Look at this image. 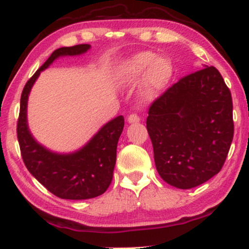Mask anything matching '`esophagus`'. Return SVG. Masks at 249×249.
Here are the masks:
<instances>
[{
  "mask_svg": "<svg viewBox=\"0 0 249 249\" xmlns=\"http://www.w3.org/2000/svg\"><path fill=\"white\" fill-rule=\"evenodd\" d=\"M140 117H138L137 114H130L127 119V121L129 122V124H137V122H140Z\"/></svg>",
  "mask_w": 249,
  "mask_h": 249,
  "instance_id": "esophagus-1",
  "label": "esophagus"
}]
</instances>
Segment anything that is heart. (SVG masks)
<instances>
[{"label": "heart", "instance_id": "1", "mask_svg": "<svg viewBox=\"0 0 249 249\" xmlns=\"http://www.w3.org/2000/svg\"><path fill=\"white\" fill-rule=\"evenodd\" d=\"M174 66L168 57H158L152 51H142L129 57L118 70V81L132 86L143 79V93L151 99L166 88L172 80Z\"/></svg>", "mask_w": 249, "mask_h": 249}]
</instances>
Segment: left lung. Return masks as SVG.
Masks as SVG:
<instances>
[{
    "mask_svg": "<svg viewBox=\"0 0 249 249\" xmlns=\"http://www.w3.org/2000/svg\"><path fill=\"white\" fill-rule=\"evenodd\" d=\"M232 107L214 66L182 77L152 103L146 128L164 182L192 189L219 173L233 138Z\"/></svg>",
    "mask_w": 249,
    "mask_h": 249,
    "instance_id": "obj_1",
    "label": "left lung"
}]
</instances>
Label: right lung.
<instances>
[{
	"instance_id": "1",
	"label": "right lung",
	"mask_w": 249,
	"mask_h": 249,
	"mask_svg": "<svg viewBox=\"0 0 249 249\" xmlns=\"http://www.w3.org/2000/svg\"><path fill=\"white\" fill-rule=\"evenodd\" d=\"M90 44H77L54 50L24 87L17 124V137L26 168L42 185L58 198L91 199L104 193L112 182L117 161L118 141L124 130V119L119 115L103 125L85 146L72 153H57L37 143L27 124V102L31 89L42 71L57 58L79 56Z\"/></svg>"
}]
</instances>
